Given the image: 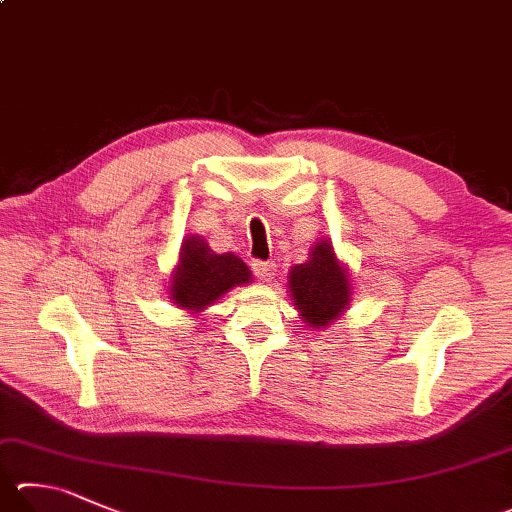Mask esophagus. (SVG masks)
Returning a JSON list of instances; mask_svg holds the SVG:
<instances>
[{"instance_id":"esophagus-1","label":"esophagus","mask_w":512,"mask_h":512,"mask_svg":"<svg viewBox=\"0 0 512 512\" xmlns=\"http://www.w3.org/2000/svg\"><path fill=\"white\" fill-rule=\"evenodd\" d=\"M253 273L257 275V280L262 282H273V277L277 273V266L273 262H253Z\"/></svg>"}]
</instances>
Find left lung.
<instances>
[{
    "label": "left lung",
    "mask_w": 512,
    "mask_h": 512,
    "mask_svg": "<svg viewBox=\"0 0 512 512\" xmlns=\"http://www.w3.org/2000/svg\"><path fill=\"white\" fill-rule=\"evenodd\" d=\"M288 293L311 331L327 329L345 315L353 297L351 275L327 237L315 241L304 264L291 268Z\"/></svg>",
    "instance_id": "left-lung-1"
}]
</instances>
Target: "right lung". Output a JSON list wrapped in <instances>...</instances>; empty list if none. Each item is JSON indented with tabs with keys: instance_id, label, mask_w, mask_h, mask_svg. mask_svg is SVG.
I'll list each match as a JSON object with an SVG mask.
<instances>
[{
	"instance_id": "add662e5",
	"label": "right lung",
	"mask_w": 512,
	"mask_h": 512,
	"mask_svg": "<svg viewBox=\"0 0 512 512\" xmlns=\"http://www.w3.org/2000/svg\"><path fill=\"white\" fill-rule=\"evenodd\" d=\"M253 282V273L235 253H215L201 235L183 239L179 259L167 282V300L176 309L201 315L230 288Z\"/></svg>"
}]
</instances>
